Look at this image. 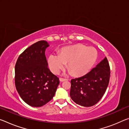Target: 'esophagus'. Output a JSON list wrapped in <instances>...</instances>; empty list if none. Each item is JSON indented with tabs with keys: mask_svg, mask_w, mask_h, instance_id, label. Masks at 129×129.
<instances>
[{
	"mask_svg": "<svg viewBox=\"0 0 129 129\" xmlns=\"http://www.w3.org/2000/svg\"><path fill=\"white\" fill-rule=\"evenodd\" d=\"M68 80V79L63 78V77H60V81H65V80Z\"/></svg>",
	"mask_w": 129,
	"mask_h": 129,
	"instance_id": "34e87169",
	"label": "esophagus"
}]
</instances>
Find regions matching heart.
Instances as JSON below:
<instances>
[{
	"label": "heart",
	"instance_id": "b5f03b06",
	"mask_svg": "<svg viewBox=\"0 0 129 129\" xmlns=\"http://www.w3.org/2000/svg\"><path fill=\"white\" fill-rule=\"evenodd\" d=\"M98 52L93 47L84 44H77L65 47L60 50L59 56L51 54L48 58L50 70L58 74L68 64V69L71 74L80 76L87 73L96 61Z\"/></svg>",
	"mask_w": 129,
	"mask_h": 129
}]
</instances>
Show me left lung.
I'll list each match as a JSON object with an SVG mask.
<instances>
[{
  "mask_svg": "<svg viewBox=\"0 0 129 129\" xmlns=\"http://www.w3.org/2000/svg\"><path fill=\"white\" fill-rule=\"evenodd\" d=\"M110 77L109 63L105 57L87 74L71 80V99L77 105L84 107L96 105L105 94Z\"/></svg>",
  "mask_w": 129,
  "mask_h": 129,
  "instance_id": "8db88e82",
  "label": "left lung"
}]
</instances>
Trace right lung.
<instances>
[{"instance_id": "1", "label": "right lung", "mask_w": 129, "mask_h": 129, "mask_svg": "<svg viewBox=\"0 0 129 129\" xmlns=\"http://www.w3.org/2000/svg\"><path fill=\"white\" fill-rule=\"evenodd\" d=\"M49 44L40 41L19 55L15 67V84L22 100L32 107H41L52 99L60 83L50 72L45 54Z\"/></svg>"}]
</instances>
